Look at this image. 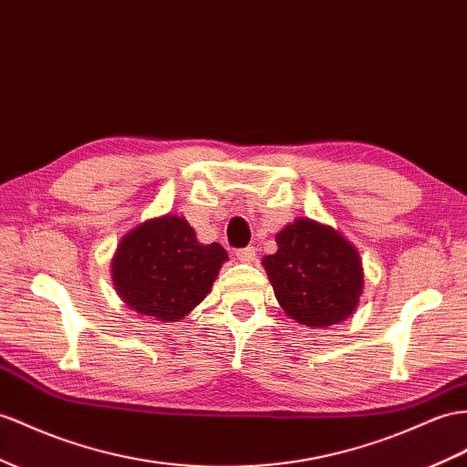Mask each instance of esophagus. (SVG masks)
Returning a JSON list of instances; mask_svg holds the SVG:
<instances>
[{
  "label": "esophagus",
  "mask_w": 467,
  "mask_h": 467,
  "mask_svg": "<svg viewBox=\"0 0 467 467\" xmlns=\"http://www.w3.org/2000/svg\"><path fill=\"white\" fill-rule=\"evenodd\" d=\"M234 256H236V260H241V262H253L254 256H256V250H254V246L238 248L236 253H234Z\"/></svg>",
  "instance_id": "obj_1"
}]
</instances>
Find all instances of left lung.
Here are the masks:
<instances>
[{"label":"left lung","mask_w":467,"mask_h":467,"mask_svg":"<svg viewBox=\"0 0 467 467\" xmlns=\"http://www.w3.org/2000/svg\"><path fill=\"white\" fill-rule=\"evenodd\" d=\"M265 265L276 300L297 324L336 326L353 314L363 290L357 250L326 224L297 219L276 234Z\"/></svg>","instance_id":"8db88e82"}]
</instances>
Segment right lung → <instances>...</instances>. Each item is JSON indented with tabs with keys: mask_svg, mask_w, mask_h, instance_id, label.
Listing matches in <instances>:
<instances>
[{
	"mask_svg": "<svg viewBox=\"0 0 467 467\" xmlns=\"http://www.w3.org/2000/svg\"><path fill=\"white\" fill-rule=\"evenodd\" d=\"M224 260L221 244H201L185 219L165 214L122 238L112 280L130 309L177 321L205 300Z\"/></svg>",
	"mask_w": 467,
	"mask_h": 467,
	"instance_id": "1",
	"label": "right lung"
}]
</instances>
